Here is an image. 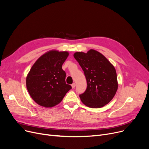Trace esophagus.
<instances>
[{
	"instance_id": "34e87169",
	"label": "esophagus",
	"mask_w": 149,
	"mask_h": 149,
	"mask_svg": "<svg viewBox=\"0 0 149 149\" xmlns=\"http://www.w3.org/2000/svg\"><path fill=\"white\" fill-rule=\"evenodd\" d=\"M72 88H75V86H76V84L75 83H73L72 84Z\"/></svg>"
}]
</instances>
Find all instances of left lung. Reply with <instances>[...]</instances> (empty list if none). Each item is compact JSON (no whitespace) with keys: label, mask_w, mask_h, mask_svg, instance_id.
<instances>
[{"label":"left lung","mask_w":149,"mask_h":149,"mask_svg":"<svg viewBox=\"0 0 149 149\" xmlns=\"http://www.w3.org/2000/svg\"><path fill=\"white\" fill-rule=\"evenodd\" d=\"M84 71L87 81L86 91L80 95L82 103L92 108H100L108 104L118 89L116 70L113 65L97 51L74 54Z\"/></svg>","instance_id":"1"}]
</instances>
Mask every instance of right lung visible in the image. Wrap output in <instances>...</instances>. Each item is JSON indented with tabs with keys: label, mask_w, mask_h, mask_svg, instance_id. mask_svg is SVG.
<instances>
[{
	"label": "right lung",
	"mask_w": 149,
	"mask_h": 149,
	"mask_svg": "<svg viewBox=\"0 0 149 149\" xmlns=\"http://www.w3.org/2000/svg\"><path fill=\"white\" fill-rule=\"evenodd\" d=\"M68 51L51 50L39 57L31 68L26 79V88L35 102L44 107L59 104L71 86L65 81L62 65Z\"/></svg>",
	"instance_id": "add662e5"
}]
</instances>
